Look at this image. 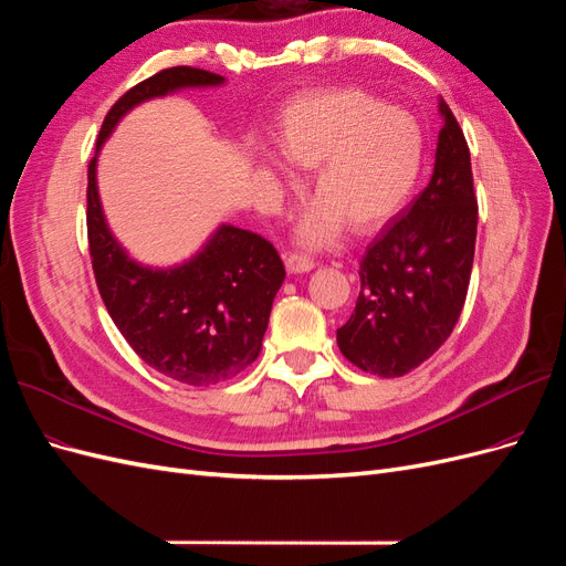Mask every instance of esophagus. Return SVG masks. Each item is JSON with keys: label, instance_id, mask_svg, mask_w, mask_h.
<instances>
[{"label": "esophagus", "instance_id": "esophagus-1", "mask_svg": "<svg viewBox=\"0 0 566 566\" xmlns=\"http://www.w3.org/2000/svg\"><path fill=\"white\" fill-rule=\"evenodd\" d=\"M315 268V261L305 256V253H289L286 256V270L289 272H310Z\"/></svg>", "mask_w": 566, "mask_h": 566}]
</instances>
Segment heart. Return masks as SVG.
<instances>
[{"instance_id": "obj_1", "label": "heart", "mask_w": 566, "mask_h": 566, "mask_svg": "<svg viewBox=\"0 0 566 566\" xmlns=\"http://www.w3.org/2000/svg\"><path fill=\"white\" fill-rule=\"evenodd\" d=\"M275 140L289 164L310 171L317 202L298 234L315 247L336 240L345 223L353 232L388 223L407 205L423 167L418 122L361 88L301 94L282 111ZM259 157L275 174L272 159Z\"/></svg>"}]
</instances>
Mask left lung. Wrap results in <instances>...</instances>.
Listing matches in <instances>:
<instances>
[{
  "label": "left lung",
  "instance_id": "1",
  "mask_svg": "<svg viewBox=\"0 0 566 566\" xmlns=\"http://www.w3.org/2000/svg\"><path fill=\"white\" fill-rule=\"evenodd\" d=\"M428 188L382 230L359 261L355 313L336 332L361 371L397 378L451 336L468 296L478 237L470 150L449 105Z\"/></svg>",
  "mask_w": 566,
  "mask_h": 566
}]
</instances>
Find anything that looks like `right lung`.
<instances>
[{"label":"right lung","mask_w":566,"mask_h":566,"mask_svg":"<svg viewBox=\"0 0 566 566\" xmlns=\"http://www.w3.org/2000/svg\"><path fill=\"white\" fill-rule=\"evenodd\" d=\"M216 72L167 67L132 86L105 115L96 150L117 122L143 101L188 86H218ZM86 234L101 298L134 353L186 386H216L256 361L270 310L284 282V263L265 237L221 226L184 265L153 270L129 259L105 223L88 161Z\"/></svg>","instance_id":"obj_1"}]
</instances>
